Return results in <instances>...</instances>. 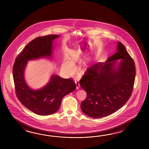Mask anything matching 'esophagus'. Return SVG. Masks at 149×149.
I'll return each mask as SVG.
<instances>
[{"mask_svg": "<svg viewBox=\"0 0 149 149\" xmlns=\"http://www.w3.org/2000/svg\"><path fill=\"white\" fill-rule=\"evenodd\" d=\"M75 83H76V88L77 89H78L80 88V84H79V82L78 81H75Z\"/></svg>", "mask_w": 149, "mask_h": 149, "instance_id": "1", "label": "esophagus"}]
</instances>
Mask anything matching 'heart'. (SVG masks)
I'll return each mask as SVG.
<instances>
[{
	"label": "heart",
	"mask_w": 149,
	"mask_h": 149,
	"mask_svg": "<svg viewBox=\"0 0 149 149\" xmlns=\"http://www.w3.org/2000/svg\"><path fill=\"white\" fill-rule=\"evenodd\" d=\"M72 64L67 61H64L62 64V68L64 71H65L68 73H71L72 72Z\"/></svg>",
	"instance_id": "obj_1"
}]
</instances>
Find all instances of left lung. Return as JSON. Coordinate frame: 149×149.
<instances>
[{
  "mask_svg": "<svg viewBox=\"0 0 149 149\" xmlns=\"http://www.w3.org/2000/svg\"><path fill=\"white\" fill-rule=\"evenodd\" d=\"M117 44L115 54L105 62L91 65L80 80L81 87L87 93L81 109L90 117L99 118L113 113L132 95L135 63L123 44L120 42Z\"/></svg>",
  "mask_w": 149,
  "mask_h": 149,
  "instance_id": "1",
  "label": "left lung"
}]
</instances>
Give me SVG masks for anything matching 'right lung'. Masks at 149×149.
<instances>
[{
    "mask_svg": "<svg viewBox=\"0 0 149 149\" xmlns=\"http://www.w3.org/2000/svg\"><path fill=\"white\" fill-rule=\"evenodd\" d=\"M59 37L51 35L35 38L17 56L13 66V79L17 98L25 107L38 115L55 113L60 107L64 96L76 88L72 79H64L54 74L46 85L38 89L30 87L24 78L28 61L43 58L52 60L53 41Z\"/></svg>",
    "mask_w": 149,
    "mask_h": 149,
    "instance_id": "1",
    "label": "right lung"
}]
</instances>
